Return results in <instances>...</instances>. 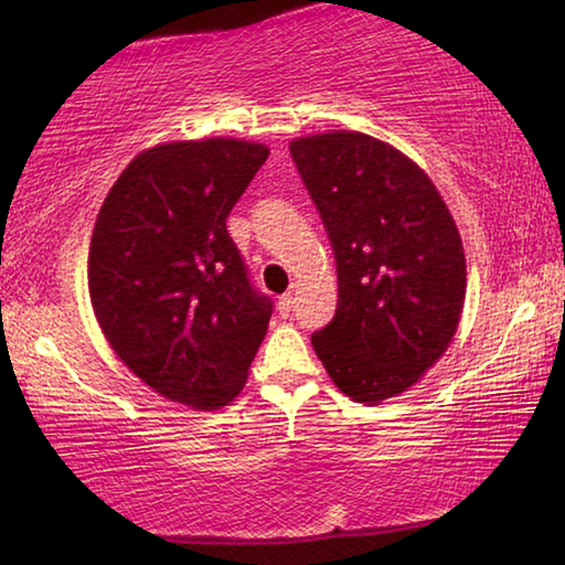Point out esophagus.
Returning a JSON list of instances; mask_svg holds the SVG:
<instances>
[{"instance_id": "34e87169", "label": "esophagus", "mask_w": 565, "mask_h": 565, "mask_svg": "<svg viewBox=\"0 0 565 565\" xmlns=\"http://www.w3.org/2000/svg\"><path fill=\"white\" fill-rule=\"evenodd\" d=\"M276 309H279V317L281 319H289L291 317V311H294V299L289 294H284L281 299H279V306H276Z\"/></svg>"}]
</instances>
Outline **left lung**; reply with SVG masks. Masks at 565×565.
I'll return each instance as SVG.
<instances>
[{
    "mask_svg": "<svg viewBox=\"0 0 565 565\" xmlns=\"http://www.w3.org/2000/svg\"><path fill=\"white\" fill-rule=\"evenodd\" d=\"M289 149L339 276L337 313L311 347L341 394L376 406L451 347L466 299L461 234L426 171L386 141L341 129Z\"/></svg>",
    "mask_w": 565,
    "mask_h": 565,
    "instance_id": "left-lung-1",
    "label": "left lung"
}]
</instances>
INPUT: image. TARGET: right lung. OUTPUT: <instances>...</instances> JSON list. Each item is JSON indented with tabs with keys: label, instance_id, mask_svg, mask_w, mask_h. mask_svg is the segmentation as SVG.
Here are the masks:
<instances>
[{
	"label": "right lung",
	"instance_id": "obj_1",
	"mask_svg": "<svg viewBox=\"0 0 565 565\" xmlns=\"http://www.w3.org/2000/svg\"><path fill=\"white\" fill-rule=\"evenodd\" d=\"M269 157L246 139H186L134 157L99 209L89 296L134 376L196 411L228 406L271 319L226 216Z\"/></svg>",
	"mask_w": 565,
	"mask_h": 565
}]
</instances>
